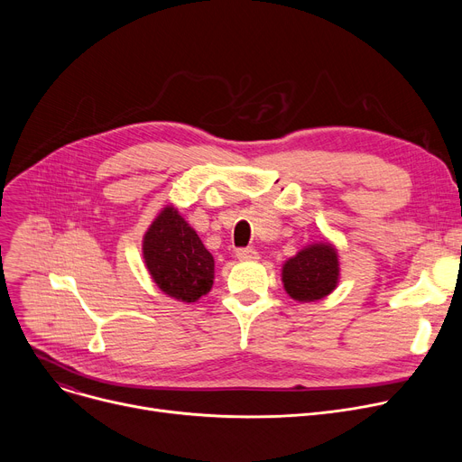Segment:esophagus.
<instances>
[{
	"label": "esophagus",
	"instance_id": "34e87169",
	"mask_svg": "<svg viewBox=\"0 0 462 462\" xmlns=\"http://www.w3.org/2000/svg\"><path fill=\"white\" fill-rule=\"evenodd\" d=\"M236 256H237V260L247 262V260H254V258H256V253H254L253 249H237Z\"/></svg>",
	"mask_w": 462,
	"mask_h": 462
}]
</instances>
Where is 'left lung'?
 <instances>
[{
  "instance_id": "1",
  "label": "left lung",
  "mask_w": 462,
  "mask_h": 462,
  "mask_svg": "<svg viewBox=\"0 0 462 462\" xmlns=\"http://www.w3.org/2000/svg\"><path fill=\"white\" fill-rule=\"evenodd\" d=\"M282 286L294 301L310 303L328 298L341 279L338 251L331 241L305 245L282 263Z\"/></svg>"
}]
</instances>
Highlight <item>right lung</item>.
<instances>
[{"mask_svg": "<svg viewBox=\"0 0 462 462\" xmlns=\"http://www.w3.org/2000/svg\"><path fill=\"white\" fill-rule=\"evenodd\" d=\"M143 263L162 294L183 303L206 296L215 279V260L183 215L164 206L142 237Z\"/></svg>", "mask_w": 462, "mask_h": 462, "instance_id": "1", "label": "right lung"}]
</instances>
